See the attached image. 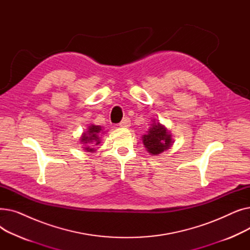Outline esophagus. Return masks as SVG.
I'll list each match as a JSON object with an SVG mask.
<instances>
[{
    "label": "esophagus",
    "mask_w": 250,
    "mask_h": 250,
    "mask_svg": "<svg viewBox=\"0 0 250 250\" xmlns=\"http://www.w3.org/2000/svg\"><path fill=\"white\" fill-rule=\"evenodd\" d=\"M129 125H130L129 117H124V120L120 123V126H122V127H128Z\"/></svg>",
    "instance_id": "obj_1"
}]
</instances>
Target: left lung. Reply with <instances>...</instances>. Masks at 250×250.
Wrapping results in <instances>:
<instances>
[{
	"label": "left lung",
	"instance_id": "1",
	"mask_svg": "<svg viewBox=\"0 0 250 250\" xmlns=\"http://www.w3.org/2000/svg\"><path fill=\"white\" fill-rule=\"evenodd\" d=\"M152 122L148 134L143 136V144L147 151L155 156L168 150L171 147L173 141L172 135L168 133L167 128L163 125L155 120Z\"/></svg>",
	"mask_w": 250,
	"mask_h": 250
}]
</instances>
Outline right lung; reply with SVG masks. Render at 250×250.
Instances as JSON below:
<instances>
[{"mask_svg": "<svg viewBox=\"0 0 250 250\" xmlns=\"http://www.w3.org/2000/svg\"><path fill=\"white\" fill-rule=\"evenodd\" d=\"M103 129L100 125H89L86 132H84L80 138V142L83 144L82 148L87 152H95L94 147L100 144Z\"/></svg>", "mask_w": 250, "mask_h": 250, "instance_id": "add662e5", "label": "right lung"}]
</instances>
